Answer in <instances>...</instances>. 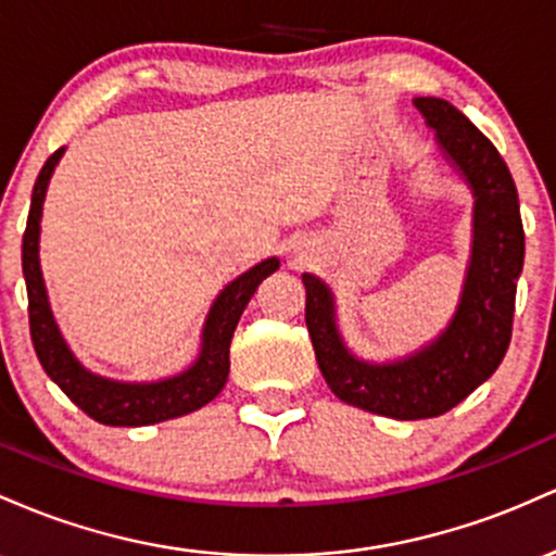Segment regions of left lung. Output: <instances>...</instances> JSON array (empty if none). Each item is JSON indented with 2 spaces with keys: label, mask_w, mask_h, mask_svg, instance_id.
<instances>
[{
  "label": "left lung",
  "mask_w": 556,
  "mask_h": 556,
  "mask_svg": "<svg viewBox=\"0 0 556 556\" xmlns=\"http://www.w3.org/2000/svg\"><path fill=\"white\" fill-rule=\"evenodd\" d=\"M415 108L476 197L472 257L452 323L413 357L370 365L341 341L328 286L309 273L302 276L304 320L330 391L352 407L396 420L444 415L494 376L513 339L515 291L526 257L515 180L494 143L446 99L417 97Z\"/></svg>",
  "instance_id": "left-lung-1"
}]
</instances>
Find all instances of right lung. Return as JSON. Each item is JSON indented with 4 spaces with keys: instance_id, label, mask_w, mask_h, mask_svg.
Returning <instances> with one entry per match:
<instances>
[{
    "instance_id": "1",
    "label": "right lung",
    "mask_w": 556,
    "mask_h": 556,
    "mask_svg": "<svg viewBox=\"0 0 556 556\" xmlns=\"http://www.w3.org/2000/svg\"><path fill=\"white\" fill-rule=\"evenodd\" d=\"M62 152H65V147H60L52 157L43 162L34 186V197H30L26 233H23V276H26L28 289V323L36 357H39L47 376L65 391V396L102 426H152V422L194 413V409L212 402L226 386L230 370V339L239 326L241 312H244L262 280L278 270V260L270 257L260 262L223 289V294L212 304L207 323H204L202 352L189 370L157 380V383H121V380L93 376L73 357L65 339H62L52 309H49L47 286H43L39 265L41 204Z\"/></svg>"
}]
</instances>
